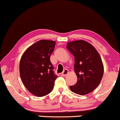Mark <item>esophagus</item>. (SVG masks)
Wrapping results in <instances>:
<instances>
[{"instance_id":"1","label":"esophagus","mask_w":120,"mask_h":120,"mask_svg":"<svg viewBox=\"0 0 120 120\" xmlns=\"http://www.w3.org/2000/svg\"><path fill=\"white\" fill-rule=\"evenodd\" d=\"M68 71L67 70V69H65L62 72V74H62L63 76H66V75L68 74Z\"/></svg>"}]
</instances>
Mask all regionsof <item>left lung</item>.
I'll list each match as a JSON object with an SVG mask.
<instances>
[{
  "mask_svg": "<svg viewBox=\"0 0 120 120\" xmlns=\"http://www.w3.org/2000/svg\"><path fill=\"white\" fill-rule=\"evenodd\" d=\"M67 48L74 57V72L77 81L70 87L79 95L92 92L100 83L104 73L101 58L93 45L82 40L67 43Z\"/></svg>",
  "mask_w": 120,
  "mask_h": 120,
  "instance_id": "1",
  "label": "left lung"
}]
</instances>
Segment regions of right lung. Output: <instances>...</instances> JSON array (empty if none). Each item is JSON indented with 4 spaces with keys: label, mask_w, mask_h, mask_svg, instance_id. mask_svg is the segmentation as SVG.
I'll return each mask as SVG.
<instances>
[{
    "label": "right lung",
    "mask_w": 120,
    "mask_h": 120,
    "mask_svg": "<svg viewBox=\"0 0 120 120\" xmlns=\"http://www.w3.org/2000/svg\"><path fill=\"white\" fill-rule=\"evenodd\" d=\"M56 41L41 40L28 47L21 57L20 75L28 91L38 97L49 94L53 90L57 75L53 72L50 57Z\"/></svg>",
    "instance_id": "1"
}]
</instances>
